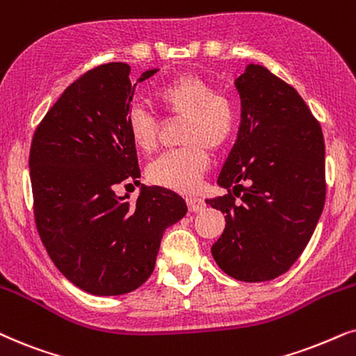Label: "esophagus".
<instances>
[{
    "mask_svg": "<svg viewBox=\"0 0 356 356\" xmlns=\"http://www.w3.org/2000/svg\"><path fill=\"white\" fill-rule=\"evenodd\" d=\"M186 202H188V207H189V211H193V212H197V211H202L206 207V202L201 200V197H188L186 200Z\"/></svg>",
    "mask_w": 356,
    "mask_h": 356,
    "instance_id": "1",
    "label": "esophagus"
}]
</instances>
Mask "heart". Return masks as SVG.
<instances>
[{
    "mask_svg": "<svg viewBox=\"0 0 356 356\" xmlns=\"http://www.w3.org/2000/svg\"><path fill=\"white\" fill-rule=\"evenodd\" d=\"M155 99L168 119H183L179 140L183 147L155 159L147 168V178L159 186L189 193L209 168V149L222 150L234 136L237 114L227 95L214 91L204 78L183 73L155 91ZM161 122L136 104L127 111V131L132 144L150 154L159 144Z\"/></svg>",
    "mask_w": 356,
    "mask_h": 356,
    "instance_id": "obj_1",
    "label": "heart"
}]
</instances>
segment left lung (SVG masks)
<instances>
[{
	"mask_svg": "<svg viewBox=\"0 0 356 356\" xmlns=\"http://www.w3.org/2000/svg\"><path fill=\"white\" fill-rule=\"evenodd\" d=\"M235 88L240 127L218 178L229 193L206 200L225 214L211 252L224 273L260 283L293 266L319 222L325 145L304 99L268 68L250 63Z\"/></svg>",
	"mask_w": 356,
	"mask_h": 356,
	"instance_id": "1",
	"label": "left lung"
}]
</instances>
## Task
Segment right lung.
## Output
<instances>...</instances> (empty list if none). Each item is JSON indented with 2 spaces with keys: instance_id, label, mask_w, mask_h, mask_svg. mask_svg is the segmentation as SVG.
<instances>
[{
  "instance_id": "add662e5",
  "label": "right lung",
  "mask_w": 356,
  "mask_h": 356,
  "mask_svg": "<svg viewBox=\"0 0 356 356\" xmlns=\"http://www.w3.org/2000/svg\"><path fill=\"white\" fill-rule=\"evenodd\" d=\"M129 73L122 62L86 72L49 109L31 144L40 240L60 273L95 296H119L144 284L165 229L188 212L181 196L161 186L142 184L136 202L116 195L118 184L140 183L127 131L137 85Z\"/></svg>"
}]
</instances>
